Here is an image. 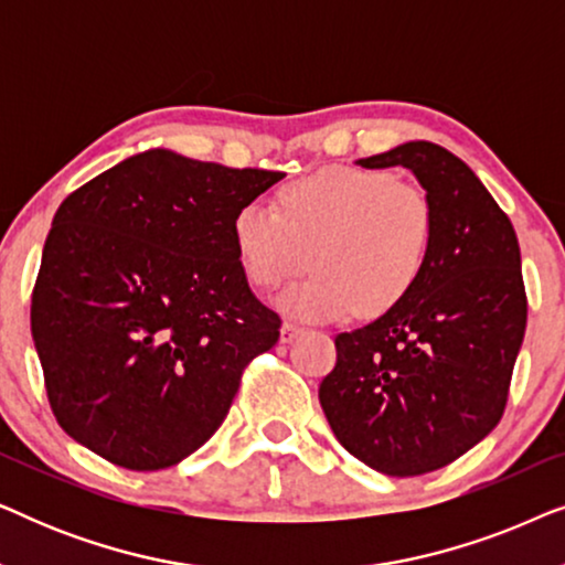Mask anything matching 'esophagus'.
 <instances>
[{"label":"esophagus","instance_id":"obj_1","mask_svg":"<svg viewBox=\"0 0 565 565\" xmlns=\"http://www.w3.org/2000/svg\"><path fill=\"white\" fill-rule=\"evenodd\" d=\"M300 331H303V327H300V323H296V321H285L282 323V329H280V339L285 344L288 342H292V339H296Z\"/></svg>","mask_w":565,"mask_h":565}]
</instances>
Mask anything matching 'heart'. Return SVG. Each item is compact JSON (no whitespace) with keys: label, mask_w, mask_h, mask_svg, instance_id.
I'll return each instance as SVG.
<instances>
[{"label":"heart","mask_w":565,"mask_h":565,"mask_svg":"<svg viewBox=\"0 0 565 565\" xmlns=\"http://www.w3.org/2000/svg\"><path fill=\"white\" fill-rule=\"evenodd\" d=\"M234 244L244 275L277 290L316 273L282 298L290 313L339 319L383 316L422 280L437 234L435 205L416 182L385 169L327 167L277 192V211L238 207Z\"/></svg>","instance_id":"obj_1"}]
</instances>
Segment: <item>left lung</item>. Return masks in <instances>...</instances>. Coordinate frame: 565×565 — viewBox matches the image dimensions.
Here are the masks:
<instances>
[{"mask_svg":"<svg viewBox=\"0 0 565 565\" xmlns=\"http://www.w3.org/2000/svg\"><path fill=\"white\" fill-rule=\"evenodd\" d=\"M406 167L435 205L416 288L367 327L337 334L319 401L347 452L385 476L450 466L497 427L527 327L512 221L466 161L408 141L358 161Z\"/></svg>","mask_w":565,"mask_h":565,"instance_id":"1","label":"left lung"}]
</instances>
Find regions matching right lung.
<instances>
[{"label": "right lung", "mask_w": 565, "mask_h": 565, "mask_svg": "<svg viewBox=\"0 0 565 565\" xmlns=\"http://www.w3.org/2000/svg\"><path fill=\"white\" fill-rule=\"evenodd\" d=\"M280 180L151 149L58 205L30 331L68 437L120 468L161 470L215 435L244 367L280 339L231 228Z\"/></svg>", "instance_id": "add662e5"}]
</instances>
